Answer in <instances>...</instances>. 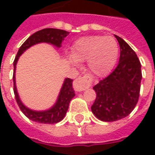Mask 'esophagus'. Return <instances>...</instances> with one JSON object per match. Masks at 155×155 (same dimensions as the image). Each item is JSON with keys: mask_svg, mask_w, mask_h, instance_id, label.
I'll use <instances>...</instances> for the list:
<instances>
[{"mask_svg": "<svg viewBox=\"0 0 155 155\" xmlns=\"http://www.w3.org/2000/svg\"><path fill=\"white\" fill-rule=\"evenodd\" d=\"M91 84V78L90 75L85 74L84 76H80L74 81L73 87L75 91H83L90 87Z\"/></svg>", "mask_w": 155, "mask_h": 155, "instance_id": "esophagus-1", "label": "esophagus"}]
</instances>
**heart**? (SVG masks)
<instances>
[{
	"mask_svg": "<svg viewBox=\"0 0 155 155\" xmlns=\"http://www.w3.org/2000/svg\"><path fill=\"white\" fill-rule=\"evenodd\" d=\"M119 55V45L110 36L91 35L81 37L72 46V54L68 61L78 66L87 61L88 69L98 77L107 75L114 68Z\"/></svg>",
	"mask_w": 155,
	"mask_h": 155,
	"instance_id": "heart-1",
	"label": "heart"
}]
</instances>
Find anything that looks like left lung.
<instances>
[{
    "mask_svg": "<svg viewBox=\"0 0 155 155\" xmlns=\"http://www.w3.org/2000/svg\"><path fill=\"white\" fill-rule=\"evenodd\" d=\"M120 48L119 64L107 77L95 84L96 99L91 110L100 120L113 122L128 116L139 101L141 64L133 49L115 35Z\"/></svg>",
    "mask_w": 155,
    "mask_h": 155,
    "instance_id": "left-lung-1",
    "label": "left lung"
}]
</instances>
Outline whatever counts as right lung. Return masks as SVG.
Instances as JSON below:
<instances>
[{
    "label": "right lung",
    "instance_id": "obj_1",
    "mask_svg": "<svg viewBox=\"0 0 155 155\" xmlns=\"http://www.w3.org/2000/svg\"><path fill=\"white\" fill-rule=\"evenodd\" d=\"M69 33L70 32L64 31V30L54 28L43 29L35 32L22 44L17 52L15 61L13 62V64H14V73H13L14 89L13 90H14L15 101L17 102L22 113L32 121L41 124H56L64 119L68 110L70 102L72 100V98L74 96V91L72 87L73 80H71L70 78L64 79V83L62 84V87L57 98V101L51 109L44 111H35L31 110L25 106L21 102V99L19 97L16 85H15V68H16V64H17L19 57L21 55L24 51H26L31 46L39 44V43H42V42L49 43L56 46L57 48H60L61 46L62 41L69 35Z\"/></svg>",
    "mask_w": 155,
    "mask_h": 155
}]
</instances>
